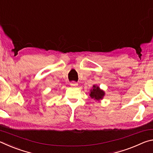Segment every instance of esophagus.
Returning a JSON list of instances; mask_svg holds the SVG:
<instances>
[{"mask_svg":"<svg viewBox=\"0 0 153 153\" xmlns=\"http://www.w3.org/2000/svg\"><path fill=\"white\" fill-rule=\"evenodd\" d=\"M70 85H71V86H77V85H78V84H77V83H76V82H71L70 83Z\"/></svg>","mask_w":153,"mask_h":153,"instance_id":"34e87169","label":"esophagus"}]
</instances>
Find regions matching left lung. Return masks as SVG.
Instances as JSON below:
<instances>
[{
    "mask_svg": "<svg viewBox=\"0 0 153 153\" xmlns=\"http://www.w3.org/2000/svg\"><path fill=\"white\" fill-rule=\"evenodd\" d=\"M89 95L92 99H94L96 101L100 102L104 98L105 92L104 90L100 89V88L97 85H94L92 89L90 90Z\"/></svg>",
    "mask_w": 153,
    "mask_h": 153,
    "instance_id": "left-lung-1",
    "label": "left lung"
}]
</instances>
